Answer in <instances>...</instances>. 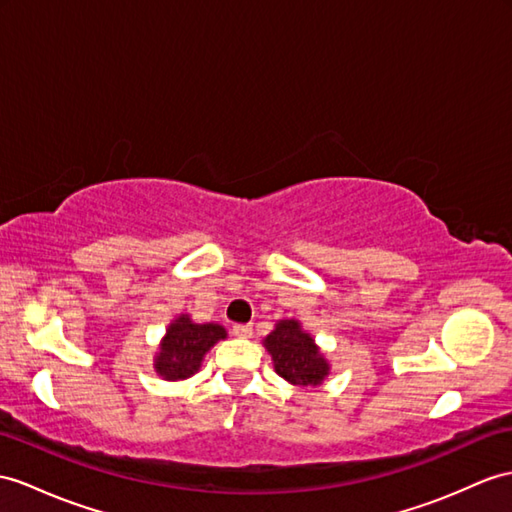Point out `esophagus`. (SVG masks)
Segmentation results:
<instances>
[{"instance_id":"34e87169","label":"esophagus","mask_w":512,"mask_h":512,"mask_svg":"<svg viewBox=\"0 0 512 512\" xmlns=\"http://www.w3.org/2000/svg\"><path fill=\"white\" fill-rule=\"evenodd\" d=\"M232 334L239 336V339H247V336H252V326H247V323H234Z\"/></svg>"}]
</instances>
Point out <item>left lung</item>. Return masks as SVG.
<instances>
[{
    "mask_svg": "<svg viewBox=\"0 0 512 512\" xmlns=\"http://www.w3.org/2000/svg\"><path fill=\"white\" fill-rule=\"evenodd\" d=\"M263 343L271 354L273 369L286 382L297 386H317L328 378V360L323 358L315 339L302 328L299 321H278Z\"/></svg>",
    "mask_w": 512,
    "mask_h": 512,
    "instance_id": "8db88e82",
    "label": "left lung"
}]
</instances>
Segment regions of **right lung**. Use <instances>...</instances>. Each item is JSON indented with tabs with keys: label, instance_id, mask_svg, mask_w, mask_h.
Instances as JSON below:
<instances>
[{
	"label": "right lung",
	"instance_id": "add662e5",
	"mask_svg": "<svg viewBox=\"0 0 512 512\" xmlns=\"http://www.w3.org/2000/svg\"><path fill=\"white\" fill-rule=\"evenodd\" d=\"M226 328L219 323H193L189 315L173 319L154 358V369L162 380H186L202 367L206 352L217 341L226 339Z\"/></svg>",
	"mask_w": 512,
	"mask_h": 512
}]
</instances>
